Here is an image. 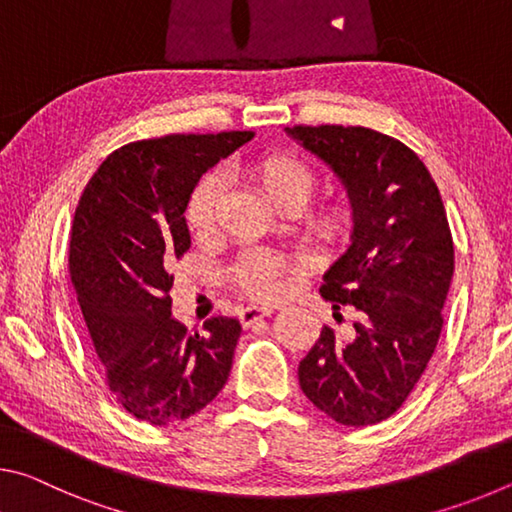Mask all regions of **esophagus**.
<instances>
[{
	"instance_id": "obj_1",
	"label": "esophagus",
	"mask_w": 512,
	"mask_h": 512,
	"mask_svg": "<svg viewBox=\"0 0 512 512\" xmlns=\"http://www.w3.org/2000/svg\"><path fill=\"white\" fill-rule=\"evenodd\" d=\"M271 314H273L271 307H246V309H241L239 320L244 327H250V325H255L257 320H262Z\"/></svg>"
}]
</instances>
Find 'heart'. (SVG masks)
<instances>
[{
	"label": "heart",
	"instance_id": "1",
	"mask_svg": "<svg viewBox=\"0 0 512 512\" xmlns=\"http://www.w3.org/2000/svg\"><path fill=\"white\" fill-rule=\"evenodd\" d=\"M246 176L253 180L268 201L287 210L305 205L316 187V171L296 153L273 151L244 164ZM221 198V178L216 173H203L196 180L185 203V223L194 235H205L214 225L216 205ZM309 225L323 244H341L350 235L352 210L343 201H325L311 210ZM298 259L268 253V250H248L232 266V280L246 296L255 300H275L287 293L291 280L300 275Z\"/></svg>",
	"mask_w": 512,
	"mask_h": 512
}]
</instances>
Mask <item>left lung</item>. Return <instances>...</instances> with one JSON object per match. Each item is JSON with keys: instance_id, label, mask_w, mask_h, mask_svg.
Here are the masks:
<instances>
[{"instance_id": "8db88e82", "label": "left lung", "mask_w": 512, "mask_h": 512, "mask_svg": "<svg viewBox=\"0 0 512 512\" xmlns=\"http://www.w3.org/2000/svg\"><path fill=\"white\" fill-rule=\"evenodd\" d=\"M287 133L343 180L354 216L352 246L325 273L320 296L352 309L357 323L345 334L323 327L298 366L300 388L332 420L368 427L400 409L436 350L452 230L429 169L395 137L334 124Z\"/></svg>"}]
</instances>
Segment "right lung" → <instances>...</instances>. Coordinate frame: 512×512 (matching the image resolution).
Instances as JSON below:
<instances>
[{
  "instance_id": "add662e5",
  "label": "right lung",
  "mask_w": 512,
  "mask_h": 512,
  "mask_svg": "<svg viewBox=\"0 0 512 512\" xmlns=\"http://www.w3.org/2000/svg\"><path fill=\"white\" fill-rule=\"evenodd\" d=\"M253 131L173 133L112 151L76 205L69 280L110 393L137 420L173 424L228 381L241 325L216 316L189 334L171 318V264L189 250L187 196Z\"/></svg>"
}]
</instances>
